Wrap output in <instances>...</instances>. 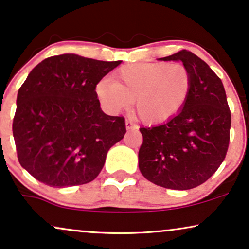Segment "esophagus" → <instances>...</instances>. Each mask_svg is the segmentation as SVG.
I'll return each instance as SVG.
<instances>
[{
	"mask_svg": "<svg viewBox=\"0 0 249 249\" xmlns=\"http://www.w3.org/2000/svg\"><path fill=\"white\" fill-rule=\"evenodd\" d=\"M125 125H126V128H127V130H131V128L137 127V125H135L134 123L131 121V119H126V122H125Z\"/></svg>",
	"mask_w": 249,
	"mask_h": 249,
	"instance_id": "1",
	"label": "esophagus"
}]
</instances>
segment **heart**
<instances>
[{"label": "heart", "instance_id": "heart-1", "mask_svg": "<svg viewBox=\"0 0 249 249\" xmlns=\"http://www.w3.org/2000/svg\"><path fill=\"white\" fill-rule=\"evenodd\" d=\"M191 88V72L183 64L138 62L117 69L112 81L99 82L97 94L110 111L122 110L135 101L141 121L157 124L183 108Z\"/></svg>", "mask_w": 249, "mask_h": 249}]
</instances>
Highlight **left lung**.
I'll return each mask as SVG.
<instances>
[{
  "mask_svg": "<svg viewBox=\"0 0 249 249\" xmlns=\"http://www.w3.org/2000/svg\"><path fill=\"white\" fill-rule=\"evenodd\" d=\"M160 60H181L190 71L192 88L180 112L158 126L141 127L139 168L159 187L188 190L206 182L227 155L231 111L221 78L187 50Z\"/></svg>",
  "mask_w": 249,
  "mask_h": 249,
  "instance_id": "left-lung-1",
  "label": "left lung"
}]
</instances>
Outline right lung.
I'll return each instance as SVG.
<instances>
[{
  "label": "right lung",
  "mask_w": 249,
  "mask_h": 249,
  "mask_svg": "<svg viewBox=\"0 0 249 249\" xmlns=\"http://www.w3.org/2000/svg\"><path fill=\"white\" fill-rule=\"evenodd\" d=\"M121 62L68 53L29 72L18 91L12 132L19 163L36 180L64 188L98 177L126 127L124 117L101 110L95 88Z\"/></svg>",
  "instance_id": "1"
}]
</instances>
